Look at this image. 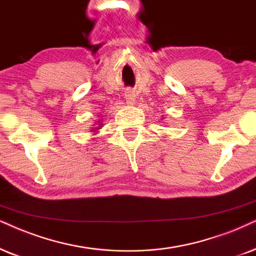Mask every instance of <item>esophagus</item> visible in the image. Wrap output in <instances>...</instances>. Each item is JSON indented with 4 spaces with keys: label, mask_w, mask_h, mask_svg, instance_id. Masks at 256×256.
<instances>
[{
    "label": "esophagus",
    "mask_w": 256,
    "mask_h": 256,
    "mask_svg": "<svg viewBox=\"0 0 256 256\" xmlns=\"http://www.w3.org/2000/svg\"><path fill=\"white\" fill-rule=\"evenodd\" d=\"M125 99H126V102H128V105H134V94L132 90H126L125 92Z\"/></svg>",
    "instance_id": "1"
}]
</instances>
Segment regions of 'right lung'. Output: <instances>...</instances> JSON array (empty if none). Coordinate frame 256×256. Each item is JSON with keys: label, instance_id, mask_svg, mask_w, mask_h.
I'll use <instances>...</instances> for the list:
<instances>
[{"label": "right lung", "instance_id": "obj_1", "mask_svg": "<svg viewBox=\"0 0 256 256\" xmlns=\"http://www.w3.org/2000/svg\"><path fill=\"white\" fill-rule=\"evenodd\" d=\"M94 131H96V130H94Z\"/></svg>", "mask_w": 256, "mask_h": 256}]
</instances>
